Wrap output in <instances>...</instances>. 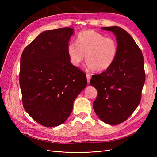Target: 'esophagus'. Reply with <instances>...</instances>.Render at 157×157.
<instances>
[{
	"instance_id": "1",
	"label": "esophagus",
	"mask_w": 157,
	"mask_h": 157,
	"mask_svg": "<svg viewBox=\"0 0 157 157\" xmlns=\"http://www.w3.org/2000/svg\"><path fill=\"white\" fill-rule=\"evenodd\" d=\"M86 78H87L88 83H90V78H91V76H90V75H89V74H87V75H86Z\"/></svg>"
}]
</instances>
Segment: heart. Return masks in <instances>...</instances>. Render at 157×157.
Wrapping results in <instances>:
<instances>
[{
  "mask_svg": "<svg viewBox=\"0 0 157 157\" xmlns=\"http://www.w3.org/2000/svg\"><path fill=\"white\" fill-rule=\"evenodd\" d=\"M118 51L117 40L113 37H105L94 30L79 33L75 43H69L67 52L70 60L78 67L85 59L88 67L98 71H106L115 62Z\"/></svg>",
  "mask_w": 157,
  "mask_h": 157,
  "instance_id": "b5f03b06",
  "label": "heart"
}]
</instances>
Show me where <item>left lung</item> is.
<instances>
[{
  "instance_id": "1",
  "label": "left lung",
  "mask_w": 157,
  "mask_h": 157,
  "mask_svg": "<svg viewBox=\"0 0 157 157\" xmlns=\"http://www.w3.org/2000/svg\"><path fill=\"white\" fill-rule=\"evenodd\" d=\"M117 36L118 51L113 65L105 72L94 75L90 84L98 96L93 103L96 115L105 123L124 122L140 104L145 80L142 52L131 35L122 28L102 27Z\"/></svg>"
}]
</instances>
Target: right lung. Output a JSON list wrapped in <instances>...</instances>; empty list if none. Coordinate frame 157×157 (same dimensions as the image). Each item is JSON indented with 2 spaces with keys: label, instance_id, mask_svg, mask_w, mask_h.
I'll list each match as a JSON object with an SVG mask.
<instances>
[{
  "label": "right lung",
  "instance_id": "right-lung-1",
  "mask_svg": "<svg viewBox=\"0 0 157 157\" xmlns=\"http://www.w3.org/2000/svg\"><path fill=\"white\" fill-rule=\"evenodd\" d=\"M73 29L42 32L23 50L20 86L26 112L40 124L58 126L73 110L86 86V75L70 61L67 46Z\"/></svg>",
  "mask_w": 157,
  "mask_h": 157
}]
</instances>
